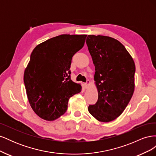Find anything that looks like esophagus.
<instances>
[{
    "mask_svg": "<svg viewBox=\"0 0 156 156\" xmlns=\"http://www.w3.org/2000/svg\"><path fill=\"white\" fill-rule=\"evenodd\" d=\"M89 84H90V81H89V80H87V82L84 83V88H87L89 86Z\"/></svg>",
    "mask_w": 156,
    "mask_h": 156,
    "instance_id": "obj_1",
    "label": "esophagus"
}]
</instances>
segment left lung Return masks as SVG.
Returning <instances> with one entry per match:
<instances>
[{
	"mask_svg": "<svg viewBox=\"0 0 156 156\" xmlns=\"http://www.w3.org/2000/svg\"><path fill=\"white\" fill-rule=\"evenodd\" d=\"M86 43L95 66L98 91L97 102L88 110L98 120L111 122L123 112L133 96L134 61L125 47L112 37L88 35Z\"/></svg>",
	"mask_w": 156,
	"mask_h": 156,
	"instance_id": "8db88e82",
	"label": "left lung"
}]
</instances>
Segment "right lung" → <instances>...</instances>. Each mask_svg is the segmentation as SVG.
Returning <instances> with one entry per match:
<instances>
[{
  "instance_id": "1",
  "label": "right lung",
  "mask_w": 156,
  "mask_h": 156,
  "mask_svg": "<svg viewBox=\"0 0 156 156\" xmlns=\"http://www.w3.org/2000/svg\"><path fill=\"white\" fill-rule=\"evenodd\" d=\"M87 35L62 34L37 45L24 73L27 95L36 114L45 120L67 111L70 97L81 91L71 79L73 56L83 48Z\"/></svg>"
}]
</instances>
